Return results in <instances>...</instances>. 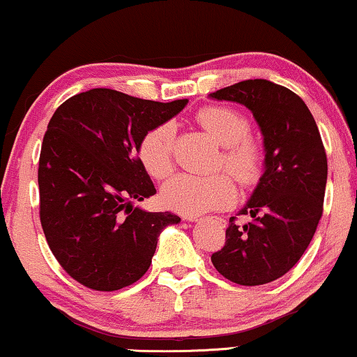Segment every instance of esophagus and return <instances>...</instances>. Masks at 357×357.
I'll return each mask as SVG.
<instances>
[{
    "mask_svg": "<svg viewBox=\"0 0 357 357\" xmlns=\"http://www.w3.org/2000/svg\"><path fill=\"white\" fill-rule=\"evenodd\" d=\"M185 219H187V221L195 222V221H198V219H202V218H198V216H185ZM221 221H222V219H221Z\"/></svg>",
    "mask_w": 357,
    "mask_h": 357,
    "instance_id": "esophagus-1",
    "label": "esophagus"
}]
</instances>
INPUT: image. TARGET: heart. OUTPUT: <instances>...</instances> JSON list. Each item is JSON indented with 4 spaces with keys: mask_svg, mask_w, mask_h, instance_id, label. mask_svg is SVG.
I'll list each match as a JSON object with an SVG mask.
<instances>
[{
    "mask_svg": "<svg viewBox=\"0 0 357 357\" xmlns=\"http://www.w3.org/2000/svg\"><path fill=\"white\" fill-rule=\"evenodd\" d=\"M197 121L224 146L219 167H226L243 187L260 178L263 169V146L248 136L250 121L241 110L224 105L204 107ZM175 125L170 121L149 130L141 139L138 155L146 172L153 178L169 177L174 170ZM167 208L183 214H202L222 209L236 199V185L226 174L192 175L182 174L169 180L160 192Z\"/></svg>",
    "mask_w": 357,
    "mask_h": 357,
    "instance_id": "1",
    "label": "heart"
}]
</instances>
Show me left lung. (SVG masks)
<instances>
[{
	"label": "left lung",
	"mask_w": 357,
	"mask_h": 357,
	"mask_svg": "<svg viewBox=\"0 0 357 357\" xmlns=\"http://www.w3.org/2000/svg\"><path fill=\"white\" fill-rule=\"evenodd\" d=\"M209 97L245 105L265 146V172L238 213L252 221L229 219L226 243L211 261L229 281L266 284L301 260L319 226L328 174L324 143L305 102L284 86L247 79Z\"/></svg>",
	"instance_id": "1"
}]
</instances>
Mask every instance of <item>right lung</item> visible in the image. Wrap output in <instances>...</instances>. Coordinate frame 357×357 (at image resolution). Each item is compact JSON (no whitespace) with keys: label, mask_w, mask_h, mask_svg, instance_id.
<instances>
[{"label":"right lung","mask_w":357,"mask_h":357,"mask_svg":"<svg viewBox=\"0 0 357 357\" xmlns=\"http://www.w3.org/2000/svg\"><path fill=\"white\" fill-rule=\"evenodd\" d=\"M187 102L91 89L63 102L48 121L38 160L40 222L58 263L82 286L133 284L149 270L162 229L180 222L133 203L155 193L138 158L141 139Z\"/></svg>","instance_id":"right-lung-1"}]
</instances>
